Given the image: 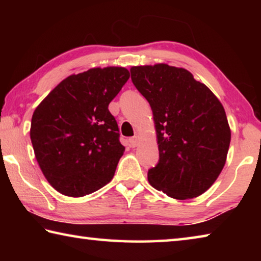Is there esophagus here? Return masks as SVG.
Here are the masks:
<instances>
[{"instance_id":"1","label":"esophagus","mask_w":261,"mask_h":261,"mask_svg":"<svg viewBox=\"0 0 261 261\" xmlns=\"http://www.w3.org/2000/svg\"><path fill=\"white\" fill-rule=\"evenodd\" d=\"M138 143H139V140H138V138H137V137H131V138L129 139V144H130L131 147H137V146H138Z\"/></svg>"}]
</instances>
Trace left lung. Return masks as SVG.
I'll list each match as a JSON object with an SVG mask.
<instances>
[{"label": "left lung", "mask_w": 261, "mask_h": 261, "mask_svg": "<svg viewBox=\"0 0 261 261\" xmlns=\"http://www.w3.org/2000/svg\"><path fill=\"white\" fill-rule=\"evenodd\" d=\"M130 72L156 130L159 162L148 170L149 184L175 199L200 196L226 163L231 132L223 106L183 68L141 65Z\"/></svg>", "instance_id": "1"}]
</instances>
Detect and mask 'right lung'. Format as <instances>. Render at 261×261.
Here are the masks:
<instances>
[{
	"mask_svg": "<svg viewBox=\"0 0 261 261\" xmlns=\"http://www.w3.org/2000/svg\"><path fill=\"white\" fill-rule=\"evenodd\" d=\"M130 77L125 68H94L62 81L34 110L31 141L56 191L83 197L114 177L124 153L108 106Z\"/></svg>",
	"mask_w": 261,
	"mask_h": 261,
	"instance_id": "obj_1",
	"label": "right lung"
}]
</instances>
